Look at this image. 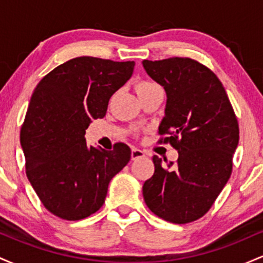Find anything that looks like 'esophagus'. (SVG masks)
<instances>
[{"mask_svg": "<svg viewBox=\"0 0 263 263\" xmlns=\"http://www.w3.org/2000/svg\"><path fill=\"white\" fill-rule=\"evenodd\" d=\"M142 157H144L143 151H141L138 148H132V151H131V159H132V161H135V159H138V158H142Z\"/></svg>", "mask_w": 263, "mask_h": 263, "instance_id": "obj_1", "label": "esophagus"}]
</instances>
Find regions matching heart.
I'll return each mask as SVG.
<instances>
[{"label": "heart", "mask_w": 263, "mask_h": 263, "mask_svg": "<svg viewBox=\"0 0 263 263\" xmlns=\"http://www.w3.org/2000/svg\"><path fill=\"white\" fill-rule=\"evenodd\" d=\"M157 87H161V86L157 85V84L153 83V81L141 80V81H138V83H136L135 90H136V92H137V95L141 98V96L146 95V93L151 92L152 90L157 89Z\"/></svg>", "instance_id": "b5f03b06"}]
</instances>
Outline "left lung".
Returning a JSON list of instances; mask_svg holds the SVG:
<instances>
[{"instance_id": "8db88e82", "label": "left lung", "mask_w": 263, "mask_h": 263, "mask_svg": "<svg viewBox=\"0 0 263 263\" xmlns=\"http://www.w3.org/2000/svg\"><path fill=\"white\" fill-rule=\"evenodd\" d=\"M147 74L167 92L159 142L178 151L177 162L153 156L155 173L143 184L153 214L173 224L200 219L232 172L238 143L236 115L219 78L190 58L143 60Z\"/></svg>"}]
</instances>
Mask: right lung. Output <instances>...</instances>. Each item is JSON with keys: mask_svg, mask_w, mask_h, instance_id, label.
I'll use <instances>...</instances> for the list:
<instances>
[{"mask_svg": "<svg viewBox=\"0 0 263 263\" xmlns=\"http://www.w3.org/2000/svg\"><path fill=\"white\" fill-rule=\"evenodd\" d=\"M135 62L78 57L39 81L33 92L21 144L26 174L42 204L64 220L96 213L108 183L131 158L127 144L112 151L89 147L85 131L106 115L108 100L134 73Z\"/></svg>", "mask_w": 263, "mask_h": 263, "instance_id": "1", "label": "right lung"}]
</instances>
